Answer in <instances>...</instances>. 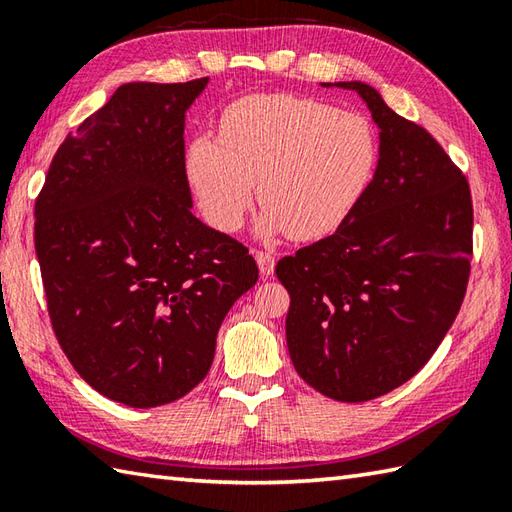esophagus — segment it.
Listing matches in <instances>:
<instances>
[{
  "label": "esophagus",
  "mask_w": 512,
  "mask_h": 512,
  "mask_svg": "<svg viewBox=\"0 0 512 512\" xmlns=\"http://www.w3.org/2000/svg\"><path fill=\"white\" fill-rule=\"evenodd\" d=\"M255 259H257L259 270H262V275L268 277L275 273V264H277L275 253H270V250H255Z\"/></svg>",
  "instance_id": "34e87169"
}]
</instances>
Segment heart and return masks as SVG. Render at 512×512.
<instances>
[{
	"mask_svg": "<svg viewBox=\"0 0 512 512\" xmlns=\"http://www.w3.org/2000/svg\"><path fill=\"white\" fill-rule=\"evenodd\" d=\"M378 165L365 114L292 94H255L220 114V136H195L184 167L217 231L235 233L255 202L262 231L292 239L332 233L363 198Z\"/></svg>",
	"mask_w": 512,
	"mask_h": 512,
	"instance_id": "1",
	"label": "heart"
}]
</instances>
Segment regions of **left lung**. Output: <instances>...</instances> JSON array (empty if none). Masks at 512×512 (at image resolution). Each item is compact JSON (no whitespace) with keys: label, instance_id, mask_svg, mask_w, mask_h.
I'll return each mask as SVG.
<instances>
[{"label":"left lung","instance_id":"8db88e82","mask_svg":"<svg viewBox=\"0 0 512 512\" xmlns=\"http://www.w3.org/2000/svg\"><path fill=\"white\" fill-rule=\"evenodd\" d=\"M380 160L363 198L317 244L281 257L290 295L288 352L319 394L365 402L407 383L449 332L469 286V180L427 129L389 110L365 83Z\"/></svg>","mask_w":512,"mask_h":512}]
</instances>
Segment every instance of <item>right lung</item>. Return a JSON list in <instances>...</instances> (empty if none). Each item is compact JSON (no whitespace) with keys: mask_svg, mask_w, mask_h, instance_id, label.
<instances>
[{"mask_svg":"<svg viewBox=\"0 0 512 512\" xmlns=\"http://www.w3.org/2000/svg\"><path fill=\"white\" fill-rule=\"evenodd\" d=\"M206 81L121 85L65 136L35 202L54 336L127 407L202 383L226 312L259 277L242 242L191 213L184 112Z\"/></svg>","mask_w":512,"mask_h":512,"instance_id":"right-lung-1","label":"right lung"}]
</instances>
